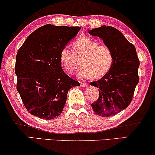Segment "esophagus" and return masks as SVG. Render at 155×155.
<instances>
[{
	"mask_svg": "<svg viewBox=\"0 0 155 155\" xmlns=\"http://www.w3.org/2000/svg\"><path fill=\"white\" fill-rule=\"evenodd\" d=\"M81 86L82 87H87V86H88V84H87V83L81 82Z\"/></svg>",
	"mask_w": 155,
	"mask_h": 155,
	"instance_id": "esophagus-1",
	"label": "esophagus"
}]
</instances>
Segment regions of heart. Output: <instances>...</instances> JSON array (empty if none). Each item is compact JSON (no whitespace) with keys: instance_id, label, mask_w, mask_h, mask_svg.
<instances>
[{"instance_id":"heart-1","label":"heart","mask_w":155,"mask_h":155,"mask_svg":"<svg viewBox=\"0 0 155 155\" xmlns=\"http://www.w3.org/2000/svg\"><path fill=\"white\" fill-rule=\"evenodd\" d=\"M60 58L64 69L69 71L75 68L80 59L81 66L76 74L81 78H102L110 70L114 62V54L110 46L99 44L86 36L74 41L72 50L67 46L62 48Z\"/></svg>"}]
</instances>
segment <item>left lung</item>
Listing matches in <instances>:
<instances>
[{"label": "left lung", "mask_w": 155, "mask_h": 155, "mask_svg": "<svg viewBox=\"0 0 155 155\" xmlns=\"http://www.w3.org/2000/svg\"><path fill=\"white\" fill-rule=\"evenodd\" d=\"M89 34L98 36L111 48L114 62L110 70L91 86L99 88V97L91 104L93 111L102 117L113 116L129 105L138 84L140 61L136 48L121 31L110 26L89 30Z\"/></svg>", "instance_id": "1"}]
</instances>
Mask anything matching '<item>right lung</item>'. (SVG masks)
<instances>
[{
    "label": "right lung",
    "instance_id": "1",
    "mask_svg": "<svg viewBox=\"0 0 155 155\" xmlns=\"http://www.w3.org/2000/svg\"><path fill=\"white\" fill-rule=\"evenodd\" d=\"M79 27L43 26L28 36L17 52V90L30 114L43 119L60 116L68 91L80 86L63 71L60 51L77 36Z\"/></svg>",
    "mask_w": 155,
    "mask_h": 155
}]
</instances>
